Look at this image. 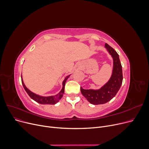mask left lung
Instances as JSON below:
<instances>
[{
	"instance_id": "left-lung-1",
	"label": "left lung",
	"mask_w": 149,
	"mask_h": 149,
	"mask_svg": "<svg viewBox=\"0 0 149 149\" xmlns=\"http://www.w3.org/2000/svg\"><path fill=\"white\" fill-rule=\"evenodd\" d=\"M105 47L113 60V71L110 79L99 90H84L81 87L82 95L93 104H104L111 100L117 94L123 82L122 66L118 54L107 43L105 44Z\"/></svg>"
}]
</instances>
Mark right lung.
<instances>
[{"label": "right lung", "instance_id": "add662e5", "mask_svg": "<svg viewBox=\"0 0 149 149\" xmlns=\"http://www.w3.org/2000/svg\"><path fill=\"white\" fill-rule=\"evenodd\" d=\"M70 75L67 76L64 81L63 82V88L61 91L56 95H53V96H49V97H42V96H40L39 95H37L36 94H34L33 93L31 92L30 90H29L27 88H26V86L24 85L23 80H22V85L24 87V88L26 93L29 95V97L32 99L33 100L36 102L40 103V104H54L56 103L61 98H62L63 95L64 93V88H65V82L67 80V79L69 77Z\"/></svg>", "mask_w": 149, "mask_h": 149}]
</instances>
